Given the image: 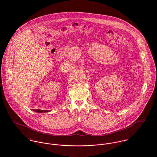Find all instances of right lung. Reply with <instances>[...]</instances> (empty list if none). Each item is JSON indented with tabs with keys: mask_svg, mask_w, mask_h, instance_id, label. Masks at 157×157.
<instances>
[{
	"mask_svg": "<svg viewBox=\"0 0 157 157\" xmlns=\"http://www.w3.org/2000/svg\"><path fill=\"white\" fill-rule=\"evenodd\" d=\"M33 111L35 112H38V113H43V112H48L50 111H45V110H40V109H33Z\"/></svg>",
	"mask_w": 157,
	"mask_h": 157,
	"instance_id": "right-lung-1",
	"label": "right lung"
}]
</instances>
